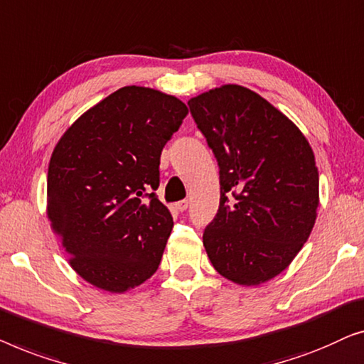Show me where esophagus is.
Segmentation results:
<instances>
[{
    "label": "esophagus",
    "mask_w": 364,
    "mask_h": 364,
    "mask_svg": "<svg viewBox=\"0 0 364 364\" xmlns=\"http://www.w3.org/2000/svg\"><path fill=\"white\" fill-rule=\"evenodd\" d=\"M188 206H189V201L188 199H183V201H178V203H175V208L178 209V211H186L188 209Z\"/></svg>",
    "instance_id": "34e87169"
}]
</instances>
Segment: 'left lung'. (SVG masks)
<instances>
[{"mask_svg": "<svg viewBox=\"0 0 364 364\" xmlns=\"http://www.w3.org/2000/svg\"><path fill=\"white\" fill-rule=\"evenodd\" d=\"M188 105L219 165V209L203 234L208 257L234 284L267 282L289 267L315 226L314 150L289 117L247 87H216Z\"/></svg>", "mask_w": 364, "mask_h": 364, "instance_id": "left-lung-1", "label": "left lung"}]
</instances>
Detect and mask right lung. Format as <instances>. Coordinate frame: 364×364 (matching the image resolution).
Returning a JSON list of instances; mask_svg holds the SVG:
<instances>
[{
	"instance_id": "obj_1",
	"label": "right lung",
	"mask_w": 364,
	"mask_h": 364,
	"mask_svg": "<svg viewBox=\"0 0 364 364\" xmlns=\"http://www.w3.org/2000/svg\"><path fill=\"white\" fill-rule=\"evenodd\" d=\"M188 107L127 85L84 112L60 136L48 170V218L75 272L110 294L156 272L173 229L160 184L163 146Z\"/></svg>"
}]
</instances>
